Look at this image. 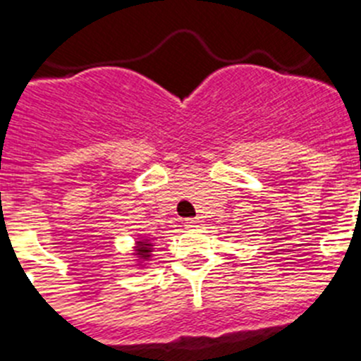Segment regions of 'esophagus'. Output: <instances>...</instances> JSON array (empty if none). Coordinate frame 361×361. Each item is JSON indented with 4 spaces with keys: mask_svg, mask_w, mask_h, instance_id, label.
<instances>
[{
    "mask_svg": "<svg viewBox=\"0 0 361 361\" xmlns=\"http://www.w3.org/2000/svg\"><path fill=\"white\" fill-rule=\"evenodd\" d=\"M197 224H199V219H186V220H184V228H188V229L197 228Z\"/></svg>",
    "mask_w": 361,
    "mask_h": 361,
    "instance_id": "esophagus-1",
    "label": "esophagus"
}]
</instances>
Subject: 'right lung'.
Masks as SVG:
<instances>
[{
    "label": "right lung",
    "instance_id": "right-lung-1",
    "mask_svg": "<svg viewBox=\"0 0 361 361\" xmlns=\"http://www.w3.org/2000/svg\"><path fill=\"white\" fill-rule=\"evenodd\" d=\"M153 238H146L145 235H137L135 238V245H133V260H135V266L139 267H146L148 262L152 260V253H153Z\"/></svg>",
    "mask_w": 361,
    "mask_h": 361
}]
</instances>
